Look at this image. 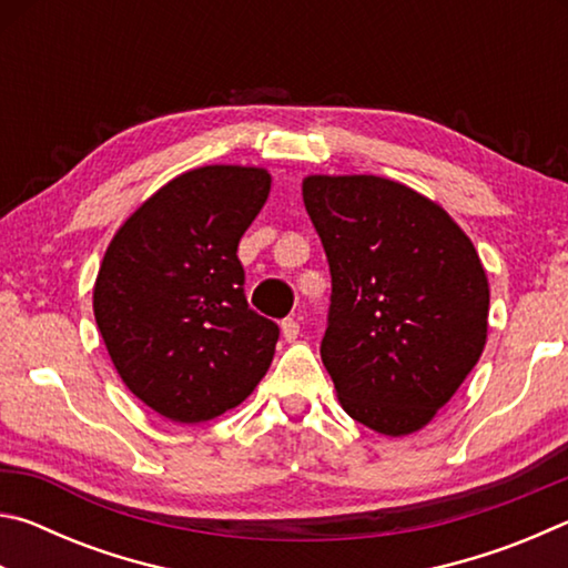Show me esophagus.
I'll return each instance as SVG.
<instances>
[{"mask_svg": "<svg viewBox=\"0 0 568 568\" xmlns=\"http://www.w3.org/2000/svg\"><path fill=\"white\" fill-rule=\"evenodd\" d=\"M281 331H283V338H285L287 343H295L297 335H301V325H297L295 318H287V321H283Z\"/></svg>", "mask_w": 568, "mask_h": 568, "instance_id": "34e87169", "label": "esophagus"}]
</instances>
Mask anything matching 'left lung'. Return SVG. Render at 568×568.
<instances>
[{
	"label": "left lung",
	"instance_id": "1",
	"mask_svg": "<svg viewBox=\"0 0 568 568\" xmlns=\"http://www.w3.org/2000/svg\"><path fill=\"white\" fill-rule=\"evenodd\" d=\"M303 203L331 265L321 358L341 406L376 434H416L486 348L484 263L444 207L396 180L307 175Z\"/></svg>",
	"mask_w": 568,
	"mask_h": 568
}]
</instances>
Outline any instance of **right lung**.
Wrapping results in <instances>:
<instances>
[{
	"label": "right lung",
	"instance_id": "1",
	"mask_svg": "<svg viewBox=\"0 0 568 568\" xmlns=\"http://www.w3.org/2000/svg\"><path fill=\"white\" fill-rule=\"evenodd\" d=\"M255 165L182 172L104 250L92 311L124 386L160 416L205 423L271 368L277 325L247 307L237 243L271 195Z\"/></svg>",
	"mask_w": 568,
	"mask_h": 568
}]
</instances>
